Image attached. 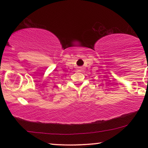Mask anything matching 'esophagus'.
<instances>
[{
    "label": "esophagus",
    "instance_id": "1",
    "mask_svg": "<svg viewBox=\"0 0 148 148\" xmlns=\"http://www.w3.org/2000/svg\"><path fill=\"white\" fill-rule=\"evenodd\" d=\"M77 71H78V72H82V68H79L78 70H77Z\"/></svg>",
    "mask_w": 148,
    "mask_h": 148
}]
</instances>
